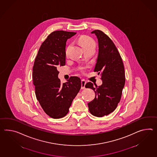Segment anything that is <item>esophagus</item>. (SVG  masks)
<instances>
[{
	"label": "esophagus",
	"instance_id": "34e87169",
	"mask_svg": "<svg viewBox=\"0 0 157 157\" xmlns=\"http://www.w3.org/2000/svg\"><path fill=\"white\" fill-rule=\"evenodd\" d=\"M86 84V81L84 80V79H82L81 80V88L82 89H84L85 88V85Z\"/></svg>",
	"mask_w": 157,
	"mask_h": 157
}]
</instances>
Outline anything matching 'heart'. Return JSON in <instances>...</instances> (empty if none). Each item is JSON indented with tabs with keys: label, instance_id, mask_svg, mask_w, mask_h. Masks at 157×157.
<instances>
[{
	"label": "heart",
	"instance_id": "b5f03b06",
	"mask_svg": "<svg viewBox=\"0 0 157 157\" xmlns=\"http://www.w3.org/2000/svg\"><path fill=\"white\" fill-rule=\"evenodd\" d=\"M78 41L83 49L89 48H95V41H94V40L92 38L88 37L87 36L83 35V36H80L78 39ZM71 47V45H70L67 47L66 51H65V54L66 56H69V52H70ZM79 70L81 71H83L84 70V67H79Z\"/></svg>",
	"mask_w": 157,
	"mask_h": 157
}]
</instances>
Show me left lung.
<instances>
[{"instance_id": "1", "label": "left lung", "mask_w": 157, "mask_h": 157, "mask_svg": "<svg viewBox=\"0 0 157 157\" xmlns=\"http://www.w3.org/2000/svg\"><path fill=\"white\" fill-rule=\"evenodd\" d=\"M99 44V54L94 69L101 74L103 84L95 87L91 82L85 85L92 89L95 98L88 103L90 112L96 117L109 115L120 102L125 85V76L122 58L114 43L106 34L100 30L92 31Z\"/></svg>"}]
</instances>
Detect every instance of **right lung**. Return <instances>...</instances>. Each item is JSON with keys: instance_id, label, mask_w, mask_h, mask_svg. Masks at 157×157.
I'll return each mask as SVG.
<instances>
[{"instance_id": "1", "label": "right lung", "mask_w": 157, "mask_h": 157, "mask_svg": "<svg viewBox=\"0 0 157 157\" xmlns=\"http://www.w3.org/2000/svg\"><path fill=\"white\" fill-rule=\"evenodd\" d=\"M75 32L54 31L42 42L33 67V83L36 98L46 114L60 119L69 108L81 88V80L71 77L62 84L58 78L59 67L65 65L66 42Z\"/></svg>"}]
</instances>
